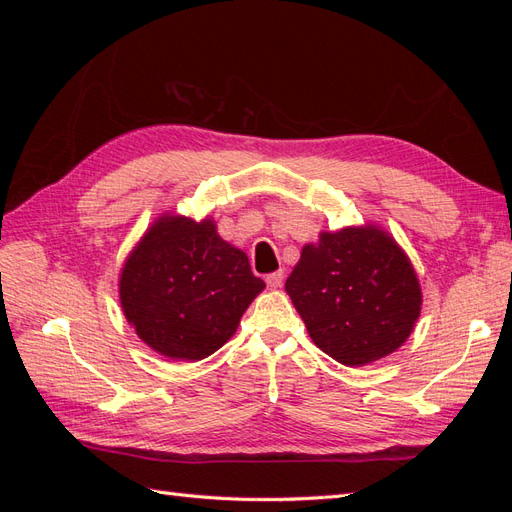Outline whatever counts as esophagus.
I'll return each mask as SVG.
<instances>
[{"mask_svg":"<svg viewBox=\"0 0 512 512\" xmlns=\"http://www.w3.org/2000/svg\"><path fill=\"white\" fill-rule=\"evenodd\" d=\"M282 284H284V273H282V271L267 275V286H269V288H280Z\"/></svg>","mask_w":512,"mask_h":512,"instance_id":"obj_1","label":"esophagus"}]
</instances>
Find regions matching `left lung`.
Segmentation results:
<instances>
[{"mask_svg":"<svg viewBox=\"0 0 512 512\" xmlns=\"http://www.w3.org/2000/svg\"><path fill=\"white\" fill-rule=\"evenodd\" d=\"M286 292L312 342L348 367L404 346L423 303L410 258L374 224L322 232L318 243H307Z\"/></svg>","mask_w":512,"mask_h":512,"instance_id":"left-lung-1","label":"left lung"}]
</instances>
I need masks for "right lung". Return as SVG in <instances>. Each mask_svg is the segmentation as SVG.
<instances>
[{"mask_svg":"<svg viewBox=\"0 0 512 512\" xmlns=\"http://www.w3.org/2000/svg\"><path fill=\"white\" fill-rule=\"evenodd\" d=\"M262 288L245 252L211 218L173 213L147 228L119 275L123 316L151 350L177 361L220 350Z\"/></svg>","mask_w":512,"mask_h":512,"instance_id":"obj_1","label":"right lung"}]
</instances>
